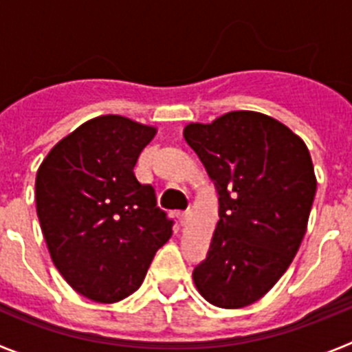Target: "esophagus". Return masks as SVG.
Segmentation results:
<instances>
[{
    "label": "esophagus",
    "instance_id": "esophagus-1",
    "mask_svg": "<svg viewBox=\"0 0 352 352\" xmlns=\"http://www.w3.org/2000/svg\"><path fill=\"white\" fill-rule=\"evenodd\" d=\"M186 219H188V210H185V211H179V213H178V222L182 223V226H185Z\"/></svg>",
    "mask_w": 352,
    "mask_h": 352
}]
</instances>
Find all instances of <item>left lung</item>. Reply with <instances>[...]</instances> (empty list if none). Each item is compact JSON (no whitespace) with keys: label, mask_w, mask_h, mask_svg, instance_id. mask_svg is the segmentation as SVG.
Instances as JSON below:
<instances>
[{"label":"left lung","mask_w":352,"mask_h":352,"mask_svg":"<svg viewBox=\"0 0 352 352\" xmlns=\"http://www.w3.org/2000/svg\"><path fill=\"white\" fill-rule=\"evenodd\" d=\"M219 192V223L194 268L214 307L241 309L263 298L296 256L316 197L305 142L280 121L234 111L185 132Z\"/></svg>","instance_id":"8db88e82"}]
</instances>
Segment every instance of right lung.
<instances>
[{
    "label": "right lung",
    "instance_id": "add662e5",
    "mask_svg": "<svg viewBox=\"0 0 352 352\" xmlns=\"http://www.w3.org/2000/svg\"><path fill=\"white\" fill-rule=\"evenodd\" d=\"M157 130L100 116L60 141L36 173V214L52 263L79 294L114 303L138 291L174 220L133 173Z\"/></svg>",
    "mask_w": 352,
    "mask_h": 352
}]
</instances>
